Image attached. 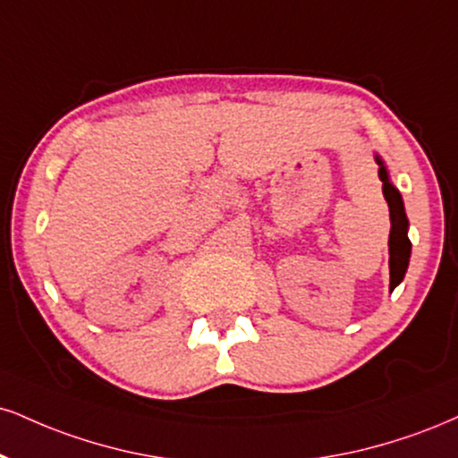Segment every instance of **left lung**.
Masks as SVG:
<instances>
[{
    "mask_svg": "<svg viewBox=\"0 0 458 458\" xmlns=\"http://www.w3.org/2000/svg\"><path fill=\"white\" fill-rule=\"evenodd\" d=\"M376 162L379 164V179H382V191L386 198L390 208V239H388V251H390V292L396 285L403 282L407 264H410L411 243L407 239V215L403 207V198H401L399 190L390 183L388 170L384 166L382 157L376 156Z\"/></svg>",
    "mask_w": 458,
    "mask_h": 458,
    "instance_id": "left-lung-1",
    "label": "left lung"
}]
</instances>
